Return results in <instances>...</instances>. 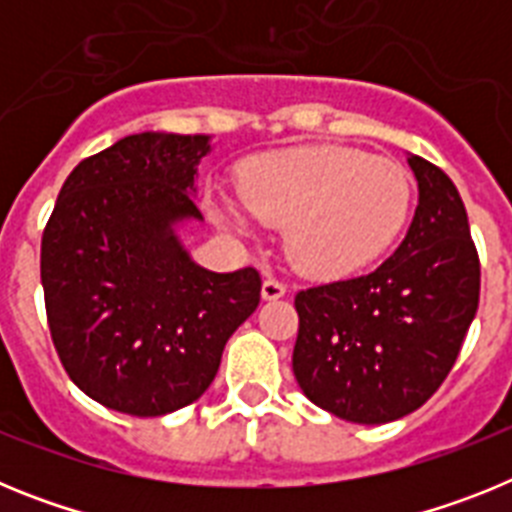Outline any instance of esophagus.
<instances>
[{"label": "esophagus", "instance_id": "34e87169", "mask_svg": "<svg viewBox=\"0 0 512 512\" xmlns=\"http://www.w3.org/2000/svg\"><path fill=\"white\" fill-rule=\"evenodd\" d=\"M287 295V284L277 277H266L264 287H261V297L264 300H279V297Z\"/></svg>", "mask_w": 512, "mask_h": 512}]
</instances>
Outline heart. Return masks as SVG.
Instances as JSON below:
<instances>
[{
	"label": "heart",
	"mask_w": 512,
	"mask_h": 512,
	"mask_svg": "<svg viewBox=\"0 0 512 512\" xmlns=\"http://www.w3.org/2000/svg\"><path fill=\"white\" fill-rule=\"evenodd\" d=\"M241 197L217 212L238 230L256 220L287 228L289 261L307 277L333 279L372 264L405 228L413 182L392 158L348 146H300L241 166Z\"/></svg>",
	"instance_id": "b5f03b06"
}]
</instances>
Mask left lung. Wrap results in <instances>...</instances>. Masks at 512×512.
<instances>
[{
  "label": "left lung",
  "instance_id": "obj_1",
  "mask_svg": "<svg viewBox=\"0 0 512 512\" xmlns=\"http://www.w3.org/2000/svg\"><path fill=\"white\" fill-rule=\"evenodd\" d=\"M418 207L390 259L364 277L297 292L292 369L318 408L379 425L449 377L479 305V256L454 182L420 156Z\"/></svg>",
  "mask_w": 512,
  "mask_h": 512
}]
</instances>
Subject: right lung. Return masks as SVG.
<instances>
[{
    "label": "right lung",
    "mask_w": 512,
    "mask_h": 512,
    "mask_svg": "<svg viewBox=\"0 0 512 512\" xmlns=\"http://www.w3.org/2000/svg\"><path fill=\"white\" fill-rule=\"evenodd\" d=\"M210 135L138 133L84 158L40 243L53 346L104 408L158 418L212 384L235 328L261 300L253 266L217 274L189 259L176 225L202 220L194 176Z\"/></svg>",
    "instance_id": "right-lung-1"
}]
</instances>
